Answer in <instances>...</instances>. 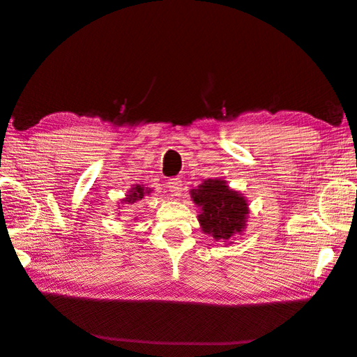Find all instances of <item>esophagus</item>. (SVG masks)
Instances as JSON below:
<instances>
[{
    "instance_id": "esophagus-1",
    "label": "esophagus",
    "mask_w": 357,
    "mask_h": 357,
    "mask_svg": "<svg viewBox=\"0 0 357 357\" xmlns=\"http://www.w3.org/2000/svg\"><path fill=\"white\" fill-rule=\"evenodd\" d=\"M167 185H168V190L171 192L172 197H180L181 195L183 183H181L180 178H169Z\"/></svg>"
}]
</instances>
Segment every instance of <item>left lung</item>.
<instances>
[{"label":"left lung","instance_id":"left-lung-1","mask_svg":"<svg viewBox=\"0 0 357 357\" xmlns=\"http://www.w3.org/2000/svg\"><path fill=\"white\" fill-rule=\"evenodd\" d=\"M193 204L199 207L201 231L215 241L232 244L236 235L247 228L248 204L238 190L229 188L223 178L204 180L197 189H190Z\"/></svg>","mask_w":357,"mask_h":357}]
</instances>
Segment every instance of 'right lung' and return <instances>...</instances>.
<instances>
[{
	"label": "right lung",
	"mask_w": 357,
	"mask_h": 357,
	"mask_svg": "<svg viewBox=\"0 0 357 357\" xmlns=\"http://www.w3.org/2000/svg\"><path fill=\"white\" fill-rule=\"evenodd\" d=\"M150 193H153L152 188H149L146 185H132L131 189L126 192L125 198L121 199V207L119 208H122V205H126V204L131 205L139 199H143L144 197H149Z\"/></svg>",
	"instance_id": "1"
}]
</instances>
